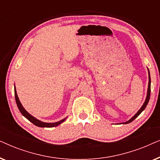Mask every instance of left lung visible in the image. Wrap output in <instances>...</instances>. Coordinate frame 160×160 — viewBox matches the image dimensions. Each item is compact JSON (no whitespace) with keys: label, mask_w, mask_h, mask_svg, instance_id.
<instances>
[{"label":"left lung","mask_w":160,"mask_h":160,"mask_svg":"<svg viewBox=\"0 0 160 160\" xmlns=\"http://www.w3.org/2000/svg\"><path fill=\"white\" fill-rule=\"evenodd\" d=\"M148 89H147V94H146V100H145V102H143V106H141V108L139 109L138 111L135 113V114L133 116V117L131 118L130 119H129L128 121H127L125 122H123V123L122 124H128V123H130L131 122H132L133 120L135 119H136V118L138 117V116L141 114L142 111H143L144 109L146 108V106H147L148 101H149V98H150V95H151V77H150V73H149V70L148 69Z\"/></svg>","instance_id":"8db88e82"}]
</instances>
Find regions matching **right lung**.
<instances>
[{
    "instance_id": "1",
    "label": "right lung",
    "mask_w": 160,
    "mask_h": 160,
    "mask_svg": "<svg viewBox=\"0 0 160 160\" xmlns=\"http://www.w3.org/2000/svg\"><path fill=\"white\" fill-rule=\"evenodd\" d=\"M14 95H15V100H16L17 107H18L19 110L21 112L22 114V116H24L26 119L29 120L30 122H32V124H35V125L37 127H39V128H53V127H57L60 125V124H62V122H65V119H67L68 117H65V119L60 120V121L57 122H52V123H50V122H43L42 121H41V120H39L38 119H36V117H34L33 116L30 114V113H28V111L25 110V108L22 106L21 102L19 101V99L18 98V95H17L16 87H15V86H14Z\"/></svg>"
}]
</instances>
